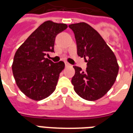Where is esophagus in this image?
I'll return each mask as SVG.
<instances>
[{
	"label": "esophagus",
	"mask_w": 133,
	"mask_h": 133,
	"mask_svg": "<svg viewBox=\"0 0 133 133\" xmlns=\"http://www.w3.org/2000/svg\"><path fill=\"white\" fill-rule=\"evenodd\" d=\"M65 66H69V65H70V63H68V62H65Z\"/></svg>",
	"instance_id": "1"
}]
</instances>
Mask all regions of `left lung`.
<instances>
[{
	"instance_id": "left-lung-1",
	"label": "left lung",
	"mask_w": 133,
	"mask_h": 133,
	"mask_svg": "<svg viewBox=\"0 0 133 133\" xmlns=\"http://www.w3.org/2000/svg\"><path fill=\"white\" fill-rule=\"evenodd\" d=\"M75 34L77 53L87 59V68L74 65L75 73L71 82L74 90L85 100L93 101L102 98L111 88L118 73L115 55L101 35L85 23L71 24Z\"/></svg>"
}]
</instances>
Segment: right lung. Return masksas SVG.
Returning a JSON list of instances; mask_svg holds the SVG:
<instances>
[{
    "instance_id": "obj_1",
    "label": "right lung",
    "mask_w": 133,
    "mask_h": 133,
    "mask_svg": "<svg viewBox=\"0 0 133 133\" xmlns=\"http://www.w3.org/2000/svg\"><path fill=\"white\" fill-rule=\"evenodd\" d=\"M67 27L64 23L44 22L16 51L12 65L13 76L19 89L32 100L45 99L55 90L65 63H53L45 57L54 52L56 35Z\"/></svg>"
}]
</instances>
